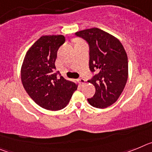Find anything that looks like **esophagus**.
Wrapping results in <instances>:
<instances>
[{
    "mask_svg": "<svg viewBox=\"0 0 152 152\" xmlns=\"http://www.w3.org/2000/svg\"><path fill=\"white\" fill-rule=\"evenodd\" d=\"M78 81L80 84H84L85 83V80L84 78H79Z\"/></svg>",
    "mask_w": 152,
    "mask_h": 152,
    "instance_id": "34e87169",
    "label": "esophagus"
}]
</instances>
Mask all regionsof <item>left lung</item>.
<instances>
[{"label": "left lung", "mask_w": 152, "mask_h": 152, "mask_svg": "<svg viewBox=\"0 0 152 152\" xmlns=\"http://www.w3.org/2000/svg\"><path fill=\"white\" fill-rule=\"evenodd\" d=\"M88 42L90 70L96 72L89 80L95 87L94 96L88 99L92 107L107 108L121 95L128 79V58L118 39L98 28L75 33Z\"/></svg>", "instance_id": "obj_1"}]
</instances>
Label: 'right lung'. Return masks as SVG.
<instances>
[{"mask_svg": "<svg viewBox=\"0 0 152 152\" xmlns=\"http://www.w3.org/2000/svg\"><path fill=\"white\" fill-rule=\"evenodd\" d=\"M65 41L62 35L42 36L29 48L21 67V81L36 104L48 110H59L69 103L77 84L56 72L57 52Z\"/></svg>", "mask_w": 152, "mask_h": 152, "instance_id": "obj_1", "label": "right lung"}]
</instances>
